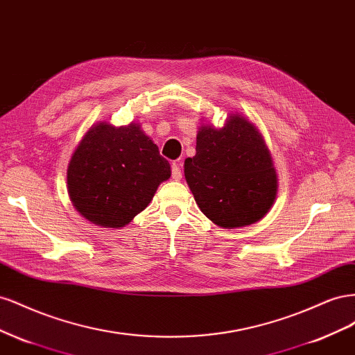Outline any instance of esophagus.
Returning <instances> with one entry per match:
<instances>
[{"label":"esophagus","instance_id":"esophagus-1","mask_svg":"<svg viewBox=\"0 0 355 355\" xmlns=\"http://www.w3.org/2000/svg\"><path fill=\"white\" fill-rule=\"evenodd\" d=\"M171 178L175 180L182 179V161H173V164H171Z\"/></svg>","mask_w":355,"mask_h":355}]
</instances>
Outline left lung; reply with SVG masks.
<instances>
[{"label": "left lung", "mask_w": 355, "mask_h": 355, "mask_svg": "<svg viewBox=\"0 0 355 355\" xmlns=\"http://www.w3.org/2000/svg\"><path fill=\"white\" fill-rule=\"evenodd\" d=\"M185 179L200 210L220 228L261 220L277 194V175L262 135L240 114L223 127L201 125Z\"/></svg>", "instance_id": "8db88e82"}]
</instances>
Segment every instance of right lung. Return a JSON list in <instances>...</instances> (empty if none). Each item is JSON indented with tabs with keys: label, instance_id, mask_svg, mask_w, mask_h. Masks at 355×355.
<instances>
[{
	"label": "right lung",
	"instance_id": "obj_1",
	"mask_svg": "<svg viewBox=\"0 0 355 355\" xmlns=\"http://www.w3.org/2000/svg\"><path fill=\"white\" fill-rule=\"evenodd\" d=\"M168 161L141 125H92L68 166V192L81 216L105 228H121L151 202L170 178Z\"/></svg>",
	"mask_w": 355,
	"mask_h": 355
}]
</instances>
